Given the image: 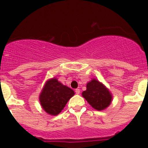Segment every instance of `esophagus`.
Here are the masks:
<instances>
[{"instance_id":"obj_1","label":"esophagus","mask_w":148,"mask_h":148,"mask_svg":"<svg viewBox=\"0 0 148 148\" xmlns=\"http://www.w3.org/2000/svg\"><path fill=\"white\" fill-rule=\"evenodd\" d=\"M75 92L77 95H78V94H80V90H79V89H75Z\"/></svg>"}]
</instances>
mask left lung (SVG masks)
I'll return each instance as SVG.
<instances>
[{
  "mask_svg": "<svg viewBox=\"0 0 148 148\" xmlns=\"http://www.w3.org/2000/svg\"><path fill=\"white\" fill-rule=\"evenodd\" d=\"M82 96L97 110L107 108L112 101V95L109 90L96 79H92L87 83V90L82 92Z\"/></svg>",
  "mask_w": 148,
  "mask_h": 148,
  "instance_id": "8db88e82",
  "label": "left lung"
}]
</instances>
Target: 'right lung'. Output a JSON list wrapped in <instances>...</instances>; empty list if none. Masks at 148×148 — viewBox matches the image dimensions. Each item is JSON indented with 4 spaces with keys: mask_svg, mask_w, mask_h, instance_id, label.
<instances>
[{
    "mask_svg": "<svg viewBox=\"0 0 148 148\" xmlns=\"http://www.w3.org/2000/svg\"><path fill=\"white\" fill-rule=\"evenodd\" d=\"M75 92L70 87L63 85L56 78L49 79L45 84L39 96L43 109L49 115L59 114Z\"/></svg>",
    "mask_w": 148,
    "mask_h": 148,
    "instance_id": "right-lung-1",
    "label": "right lung"
}]
</instances>
